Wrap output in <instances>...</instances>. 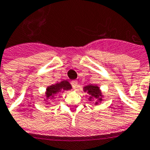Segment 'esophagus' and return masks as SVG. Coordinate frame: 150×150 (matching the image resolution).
I'll return each mask as SVG.
<instances>
[{"mask_svg": "<svg viewBox=\"0 0 150 150\" xmlns=\"http://www.w3.org/2000/svg\"><path fill=\"white\" fill-rule=\"evenodd\" d=\"M71 86H72L73 89H76L78 87V82L76 80H73L71 81Z\"/></svg>", "mask_w": 150, "mask_h": 150, "instance_id": "obj_1", "label": "esophagus"}]
</instances>
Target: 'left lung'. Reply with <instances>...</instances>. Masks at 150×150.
<instances>
[{
  "instance_id": "8db88e82",
  "label": "left lung",
  "mask_w": 150,
  "mask_h": 150,
  "mask_svg": "<svg viewBox=\"0 0 150 150\" xmlns=\"http://www.w3.org/2000/svg\"><path fill=\"white\" fill-rule=\"evenodd\" d=\"M83 90L85 92H87L88 94L90 95L89 100L90 101L91 100H94L95 101V105H98V103L101 102L103 95L99 86L96 85H87L83 87ZM93 99H95L94 100H93Z\"/></svg>"
}]
</instances>
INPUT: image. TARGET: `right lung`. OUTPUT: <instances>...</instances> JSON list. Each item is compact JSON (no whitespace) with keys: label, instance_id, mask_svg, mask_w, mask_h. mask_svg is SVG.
Returning a JSON list of instances; mask_svg holds the SVG:
<instances>
[{"label":"right lung","instance_id":"1","mask_svg":"<svg viewBox=\"0 0 150 150\" xmlns=\"http://www.w3.org/2000/svg\"><path fill=\"white\" fill-rule=\"evenodd\" d=\"M71 85L67 80H63L60 83H57L54 85H51L46 88L45 91V97H46V102L50 104L51 100H53L56 96L63 93L65 90H69L71 89Z\"/></svg>","mask_w":150,"mask_h":150}]
</instances>
